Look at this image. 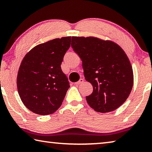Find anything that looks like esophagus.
Here are the masks:
<instances>
[{"label":"esophagus","instance_id":"obj_1","mask_svg":"<svg viewBox=\"0 0 152 152\" xmlns=\"http://www.w3.org/2000/svg\"><path fill=\"white\" fill-rule=\"evenodd\" d=\"M83 82H84V80L82 79V78H80L78 82H75V83H74V84H75L76 85H78V84H80L82 83H83Z\"/></svg>","mask_w":152,"mask_h":152}]
</instances>
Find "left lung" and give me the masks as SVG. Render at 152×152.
Listing matches in <instances>:
<instances>
[{
    "mask_svg": "<svg viewBox=\"0 0 152 152\" xmlns=\"http://www.w3.org/2000/svg\"><path fill=\"white\" fill-rule=\"evenodd\" d=\"M71 46L82 61L86 80L93 91L86 96L99 113L113 111L123 104L132 91L133 70L127 55L116 43L93 37H72Z\"/></svg>",
    "mask_w": 152,
    "mask_h": 152,
    "instance_id": "1",
    "label": "left lung"
}]
</instances>
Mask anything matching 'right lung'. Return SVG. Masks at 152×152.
<instances>
[{
    "instance_id": "add662e5",
    "label": "right lung",
    "mask_w": 152,
    "mask_h": 152,
    "mask_svg": "<svg viewBox=\"0 0 152 152\" xmlns=\"http://www.w3.org/2000/svg\"><path fill=\"white\" fill-rule=\"evenodd\" d=\"M70 42L71 37L50 40L35 46L23 60L18 72L17 89L31 111L48 115L61 106L70 87L61 64Z\"/></svg>"
}]
</instances>
